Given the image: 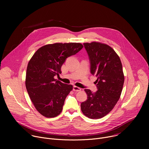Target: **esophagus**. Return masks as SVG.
Instances as JSON below:
<instances>
[{
	"mask_svg": "<svg viewBox=\"0 0 149 149\" xmlns=\"http://www.w3.org/2000/svg\"><path fill=\"white\" fill-rule=\"evenodd\" d=\"M81 90V89L79 87H78L77 86L73 87V91H80Z\"/></svg>",
	"mask_w": 149,
	"mask_h": 149,
	"instance_id": "1",
	"label": "esophagus"
}]
</instances>
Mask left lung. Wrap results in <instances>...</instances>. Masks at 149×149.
<instances>
[{
    "mask_svg": "<svg viewBox=\"0 0 149 149\" xmlns=\"http://www.w3.org/2000/svg\"><path fill=\"white\" fill-rule=\"evenodd\" d=\"M91 63V73L97 78L98 90L85 89L88 98L81 104L82 113L91 119L108 114L118 101L124 76L120 57L109 45L98 42L84 43Z\"/></svg>",
    "mask_w": 149,
    "mask_h": 149,
    "instance_id": "left-lung-1",
    "label": "left lung"
}]
</instances>
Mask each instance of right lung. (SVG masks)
Segmentation results:
<instances>
[{"label":"right lung","mask_w":149,"mask_h":149,"mask_svg":"<svg viewBox=\"0 0 149 149\" xmlns=\"http://www.w3.org/2000/svg\"><path fill=\"white\" fill-rule=\"evenodd\" d=\"M81 43H55L39 48L28 62L25 86L36 110L47 118L55 117L62 110L65 100L73 89L54 78L61 72L65 59L82 48Z\"/></svg>","instance_id":"add662e5"}]
</instances>
